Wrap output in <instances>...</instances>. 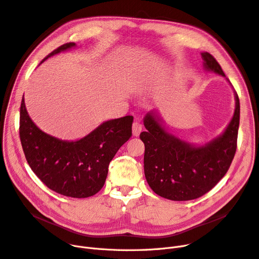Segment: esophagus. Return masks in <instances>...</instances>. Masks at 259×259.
I'll return each mask as SVG.
<instances>
[{
    "label": "esophagus",
    "mask_w": 259,
    "mask_h": 259,
    "mask_svg": "<svg viewBox=\"0 0 259 259\" xmlns=\"http://www.w3.org/2000/svg\"><path fill=\"white\" fill-rule=\"evenodd\" d=\"M143 130V126L140 122H134L132 125V133L134 136H139Z\"/></svg>",
    "instance_id": "34e87169"
}]
</instances>
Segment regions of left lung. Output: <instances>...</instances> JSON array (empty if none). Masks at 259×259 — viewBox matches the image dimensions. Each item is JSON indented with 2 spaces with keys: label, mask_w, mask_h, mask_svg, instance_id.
I'll list each match as a JSON object with an SVG mask.
<instances>
[{
  "label": "left lung",
  "mask_w": 259,
  "mask_h": 259,
  "mask_svg": "<svg viewBox=\"0 0 259 259\" xmlns=\"http://www.w3.org/2000/svg\"><path fill=\"white\" fill-rule=\"evenodd\" d=\"M201 56L205 71L226 78L212 55L203 52ZM234 99V113L226 129L202 145L188 143L170 133L157 110L146 114L147 130L140 137L145 144V176L155 194L173 201L194 200L209 192L225 176L236 151L239 100L235 91Z\"/></svg>",
  "instance_id": "8db88e82"
}]
</instances>
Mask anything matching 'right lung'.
Instances as JSON below:
<instances>
[{
	"label": "right lung",
	"mask_w": 259,
	"mask_h": 259,
	"mask_svg": "<svg viewBox=\"0 0 259 259\" xmlns=\"http://www.w3.org/2000/svg\"><path fill=\"white\" fill-rule=\"evenodd\" d=\"M62 45L48 58L75 48ZM133 116L109 119L77 141H62L40 130L28 114L23 96L20 137L31 169L50 189L72 198L96 195L105 183L108 165L132 135Z\"/></svg>",
	"instance_id": "1"
}]
</instances>
